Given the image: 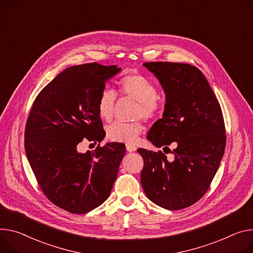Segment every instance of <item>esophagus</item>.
Returning <instances> with one entry per match:
<instances>
[{
  "label": "esophagus",
  "mask_w": 253,
  "mask_h": 253,
  "mask_svg": "<svg viewBox=\"0 0 253 253\" xmlns=\"http://www.w3.org/2000/svg\"><path fill=\"white\" fill-rule=\"evenodd\" d=\"M126 149L128 152H134V151H136L137 147L134 145H131V144H126Z\"/></svg>",
  "instance_id": "1"
}]
</instances>
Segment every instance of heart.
Wrapping results in <instances>:
<instances>
[{
    "instance_id": "b5f03b06",
    "label": "heart",
    "mask_w": 253,
    "mask_h": 253,
    "mask_svg": "<svg viewBox=\"0 0 253 253\" xmlns=\"http://www.w3.org/2000/svg\"><path fill=\"white\" fill-rule=\"evenodd\" d=\"M120 86L124 95L139 103L136 112L137 118L143 117L150 120L157 116L160 110V105L157 101V89L147 78L141 75H131L121 81ZM116 100L117 94L112 87L107 86L102 89L97 106L102 120L109 121L112 119ZM142 129L143 126L139 122H114L107 127V138L114 142L131 143L136 140Z\"/></svg>"
}]
</instances>
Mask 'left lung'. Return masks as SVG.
Listing matches in <instances>:
<instances>
[{
	"instance_id": "left-lung-1",
	"label": "left lung",
	"mask_w": 253,
	"mask_h": 253,
	"mask_svg": "<svg viewBox=\"0 0 253 253\" xmlns=\"http://www.w3.org/2000/svg\"><path fill=\"white\" fill-rule=\"evenodd\" d=\"M166 94L163 118L146 138L155 147H176L169 162L162 152L139 148L144 166L141 185L147 198L167 210H180L198 202L209 189L225 151L221 107L202 72L178 62L143 64Z\"/></svg>"
}]
</instances>
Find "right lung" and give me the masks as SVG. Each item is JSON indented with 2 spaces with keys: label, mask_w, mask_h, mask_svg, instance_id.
Wrapping results in <instances>:
<instances>
[{
  "label": "right lung",
  "mask_w": 253,
  "mask_h": 253,
  "mask_svg": "<svg viewBox=\"0 0 253 253\" xmlns=\"http://www.w3.org/2000/svg\"><path fill=\"white\" fill-rule=\"evenodd\" d=\"M121 72L97 62L67 67L35 99L25 129V151L43 193L59 208L84 214L110 196L126 148L109 142L84 153L85 138L105 137L98 99L106 83Z\"/></svg>",
  "instance_id": "add662e5"
}]
</instances>
